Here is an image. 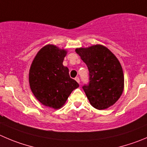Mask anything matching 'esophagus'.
<instances>
[{
	"label": "esophagus",
	"mask_w": 147,
	"mask_h": 147,
	"mask_svg": "<svg viewBox=\"0 0 147 147\" xmlns=\"http://www.w3.org/2000/svg\"><path fill=\"white\" fill-rule=\"evenodd\" d=\"M75 80H76V82H77L79 84L80 83V79H79V77H76V78H75Z\"/></svg>",
	"instance_id": "1"
}]
</instances>
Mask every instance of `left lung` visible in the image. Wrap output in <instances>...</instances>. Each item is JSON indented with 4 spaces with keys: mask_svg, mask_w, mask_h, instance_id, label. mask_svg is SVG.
Returning <instances> with one entry per match:
<instances>
[{
    "mask_svg": "<svg viewBox=\"0 0 147 147\" xmlns=\"http://www.w3.org/2000/svg\"><path fill=\"white\" fill-rule=\"evenodd\" d=\"M76 52L89 70V83L82 88L90 104L104 110L118 101L123 91L124 77L118 58L107 47L100 45Z\"/></svg>",
    "mask_w": 147,
    "mask_h": 147,
    "instance_id": "8db88e82",
    "label": "left lung"
}]
</instances>
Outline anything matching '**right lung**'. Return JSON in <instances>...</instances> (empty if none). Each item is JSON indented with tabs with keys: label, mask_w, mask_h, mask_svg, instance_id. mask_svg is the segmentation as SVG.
<instances>
[{
	"label": "right lung",
	"mask_w": 147,
	"mask_h": 147,
	"mask_svg": "<svg viewBox=\"0 0 147 147\" xmlns=\"http://www.w3.org/2000/svg\"><path fill=\"white\" fill-rule=\"evenodd\" d=\"M66 55L53 45H47L37 53L30 67L29 81L36 98L44 105L58 109L79 84L69 76L63 61Z\"/></svg>",
	"instance_id": "obj_1"
}]
</instances>
